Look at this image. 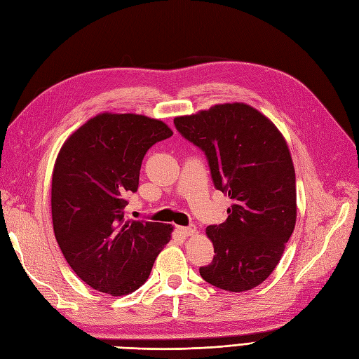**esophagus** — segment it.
Masks as SVG:
<instances>
[{
  "label": "esophagus",
  "instance_id": "1",
  "mask_svg": "<svg viewBox=\"0 0 359 359\" xmlns=\"http://www.w3.org/2000/svg\"><path fill=\"white\" fill-rule=\"evenodd\" d=\"M178 232L184 236H191L196 231H194V226H187V227H178Z\"/></svg>",
  "mask_w": 359,
  "mask_h": 359
}]
</instances>
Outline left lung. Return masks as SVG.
Masks as SVG:
<instances>
[{
  "label": "left lung",
  "mask_w": 359,
  "mask_h": 359,
  "mask_svg": "<svg viewBox=\"0 0 359 359\" xmlns=\"http://www.w3.org/2000/svg\"><path fill=\"white\" fill-rule=\"evenodd\" d=\"M178 133L208 160L214 187L233 201L224 223L206 227L214 259L201 277L244 292L273 273L297 220L295 170L277 127L244 103L173 119Z\"/></svg>",
  "instance_id": "1"
}]
</instances>
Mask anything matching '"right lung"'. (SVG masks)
I'll use <instances>...</instances> for the list:
<instances>
[{
    "label": "right lung",
    "mask_w": 359,
    "mask_h": 359,
    "mask_svg": "<svg viewBox=\"0 0 359 359\" xmlns=\"http://www.w3.org/2000/svg\"><path fill=\"white\" fill-rule=\"evenodd\" d=\"M172 136L158 119L100 114L66 140L52 175V222L67 264L95 290L121 297L142 286L170 240V224L126 220L147 151Z\"/></svg>",
    "instance_id": "1"
}]
</instances>
